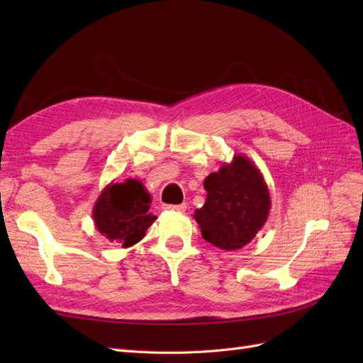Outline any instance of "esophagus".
<instances>
[{"instance_id":"esophagus-1","label":"esophagus","mask_w":363,"mask_h":363,"mask_svg":"<svg viewBox=\"0 0 363 363\" xmlns=\"http://www.w3.org/2000/svg\"><path fill=\"white\" fill-rule=\"evenodd\" d=\"M167 211H172V212H186V208H188V204L182 203V204H167L164 206Z\"/></svg>"}]
</instances>
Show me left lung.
I'll return each instance as SVG.
<instances>
[{
	"instance_id": "obj_1",
	"label": "left lung",
	"mask_w": 363,
	"mask_h": 363,
	"mask_svg": "<svg viewBox=\"0 0 363 363\" xmlns=\"http://www.w3.org/2000/svg\"><path fill=\"white\" fill-rule=\"evenodd\" d=\"M207 199L194 218L201 236L216 248L233 251L250 244L265 225L271 199L260 169L247 156L235 155L204 180Z\"/></svg>"
}]
</instances>
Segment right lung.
I'll list each match as a JSON object with an SVG mask.
<instances>
[{
	"label": "right lung",
	"mask_w": 363,
	"mask_h": 363,
	"mask_svg": "<svg viewBox=\"0 0 363 363\" xmlns=\"http://www.w3.org/2000/svg\"><path fill=\"white\" fill-rule=\"evenodd\" d=\"M150 204L151 195L140 180L108 183L92 208L95 227L111 242L133 247L157 218L148 212Z\"/></svg>",
	"instance_id": "1"
}]
</instances>
